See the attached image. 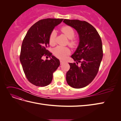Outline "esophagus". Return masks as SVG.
Listing matches in <instances>:
<instances>
[{
	"label": "esophagus",
	"mask_w": 121,
	"mask_h": 121,
	"mask_svg": "<svg viewBox=\"0 0 121 121\" xmlns=\"http://www.w3.org/2000/svg\"><path fill=\"white\" fill-rule=\"evenodd\" d=\"M65 63L64 61H63V60H60V65H62L63 64H64Z\"/></svg>",
	"instance_id": "obj_1"
}]
</instances>
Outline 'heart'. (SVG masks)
I'll use <instances>...</instances> for the list:
<instances>
[{"instance_id": "b5f03b06", "label": "heart", "mask_w": 121, "mask_h": 121, "mask_svg": "<svg viewBox=\"0 0 121 121\" xmlns=\"http://www.w3.org/2000/svg\"><path fill=\"white\" fill-rule=\"evenodd\" d=\"M61 32L69 39L68 44L72 48H75L77 46L79 43V40L75 38V31L71 27L69 26H65L60 29ZM56 32L55 30H53L50 34L49 37V42L51 45H54L56 42ZM53 53L56 57L61 60L65 58L68 55L71 53V51L68 47L57 46L53 49Z\"/></svg>"}]
</instances>
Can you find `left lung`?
Returning <instances> with one entry per match:
<instances>
[{
	"label": "left lung",
	"instance_id": "1",
	"mask_svg": "<svg viewBox=\"0 0 121 121\" xmlns=\"http://www.w3.org/2000/svg\"><path fill=\"white\" fill-rule=\"evenodd\" d=\"M63 22L77 31L80 39L78 48L71 56L76 63H69L67 82L73 88H81L89 85L98 72L103 57L101 39L95 28L86 21L65 19Z\"/></svg>",
	"mask_w": 121,
	"mask_h": 121
}]
</instances>
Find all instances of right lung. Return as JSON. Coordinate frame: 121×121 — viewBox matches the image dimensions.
<instances>
[{"mask_svg":"<svg viewBox=\"0 0 121 121\" xmlns=\"http://www.w3.org/2000/svg\"><path fill=\"white\" fill-rule=\"evenodd\" d=\"M63 19L39 20L29 29L24 37L20 56L24 72L28 81L36 86H46L52 82L53 73L60 65L59 60L52 56L47 48L49 37L56 26ZM44 56L51 57L44 61Z\"/></svg>","mask_w":121,"mask_h":121,"instance_id":"1","label":"right lung"}]
</instances>
